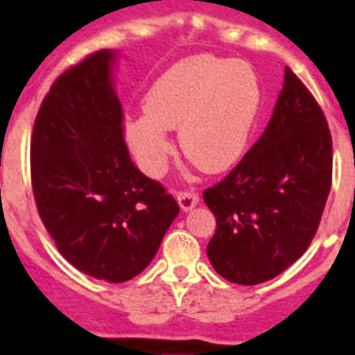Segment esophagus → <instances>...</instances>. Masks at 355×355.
Returning <instances> with one entry per match:
<instances>
[{
    "mask_svg": "<svg viewBox=\"0 0 355 355\" xmlns=\"http://www.w3.org/2000/svg\"><path fill=\"white\" fill-rule=\"evenodd\" d=\"M177 200L180 208L184 211L191 210L193 206L199 205V193H195L193 189H184V191H178L177 193Z\"/></svg>",
    "mask_w": 355,
    "mask_h": 355,
    "instance_id": "obj_1",
    "label": "esophagus"
}]
</instances>
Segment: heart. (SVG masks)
Wrapping results in <instances>:
<instances>
[{
    "mask_svg": "<svg viewBox=\"0 0 355 355\" xmlns=\"http://www.w3.org/2000/svg\"><path fill=\"white\" fill-rule=\"evenodd\" d=\"M261 105L259 80L250 64L195 55L173 64L153 83L144 114L128 116L125 138L139 167L162 175L173 145L167 130L205 171H225L247 147Z\"/></svg>",
    "mask_w": 355,
    "mask_h": 355,
    "instance_id": "b5f03b06",
    "label": "heart"
}]
</instances>
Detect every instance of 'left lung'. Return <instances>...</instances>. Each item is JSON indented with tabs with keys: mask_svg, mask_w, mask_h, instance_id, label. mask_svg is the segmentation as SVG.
I'll return each instance as SVG.
<instances>
[{
	"mask_svg": "<svg viewBox=\"0 0 355 355\" xmlns=\"http://www.w3.org/2000/svg\"><path fill=\"white\" fill-rule=\"evenodd\" d=\"M331 188V134L304 83L286 80L261 138L205 202L216 216L206 247L228 282L256 286L297 261L317 234Z\"/></svg>",
	"mask_w": 355,
	"mask_h": 355,
	"instance_id": "8db88e82",
	"label": "left lung"
}]
</instances>
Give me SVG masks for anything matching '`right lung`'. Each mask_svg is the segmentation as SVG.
<instances>
[{"label":"right lung","instance_id":"obj_1","mask_svg":"<svg viewBox=\"0 0 355 355\" xmlns=\"http://www.w3.org/2000/svg\"><path fill=\"white\" fill-rule=\"evenodd\" d=\"M114 57L92 53L51 85L31 136V182L58 252L80 272L118 284L150 263L178 205L130 160Z\"/></svg>","mask_w":355,"mask_h":355}]
</instances>
